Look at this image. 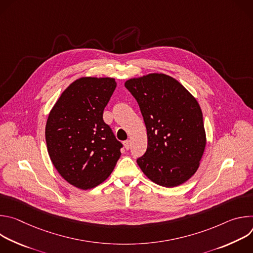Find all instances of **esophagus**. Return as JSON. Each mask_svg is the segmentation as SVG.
<instances>
[{
  "label": "esophagus",
  "mask_w": 253,
  "mask_h": 253,
  "mask_svg": "<svg viewBox=\"0 0 253 253\" xmlns=\"http://www.w3.org/2000/svg\"><path fill=\"white\" fill-rule=\"evenodd\" d=\"M123 144H124V147H125V149H129L130 148V146H131V141L130 140H126V141H124L123 142Z\"/></svg>",
  "instance_id": "esophagus-1"
}]
</instances>
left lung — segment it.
I'll return each instance as SVG.
<instances>
[{"instance_id": "left-lung-1", "label": "left lung", "mask_w": 253, "mask_h": 253, "mask_svg": "<svg viewBox=\"0 0 253 253\" xmlns=\"http://www.w3.org/2000/svg\"><path fill=\"white\" fill-rule=\"evenodd\" d=\"M137 100L147 129L148 145L137 164L164 187L186 182L199 167L206 134L197 100L176 79L152 73L125 82Z\"/></svg>"}]
</instances>
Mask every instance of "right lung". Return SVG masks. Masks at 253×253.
I'll list each match as a JSON object with an SVG mask.
<instances>
[{
    "label": "right lung",
    "mask_w": 253,
    "mask_h": 253,
    "mask_svg": "<svg viewBox=\"0 0 253 253\" xmlns=\"http://www.w3.org/2000/svg\"><path fill=\"white\" fill-rule=\"evenodd\" d=\"M117 84L114 78L82 77L61 94L49 114L45 135L51 161L77 188H93L112 173L122 143L103 120Z\"/></svg>",
    "instance_id": "add662e5"
}]
</instances>
